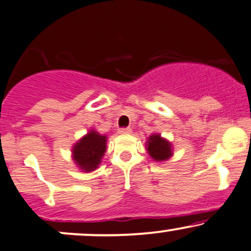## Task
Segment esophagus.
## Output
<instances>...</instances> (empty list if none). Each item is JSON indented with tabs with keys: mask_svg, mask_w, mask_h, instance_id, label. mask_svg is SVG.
<instances>
[{
	"mask_svg": "<svg viewBox=\"0 0 251 251\" xmlns=\"http://www.w3.org/2000/svg\"><path fill=\"white\" fill-rule=\"evenodd\" d=\"M131 132H132V130L130 127H124V128H120V130H119L120 134H128V133H131Z\"/></svg>",
	"mask_w": 251,
	"mask_h": 251,
	"instance_id": "obj_1",
	"label": "esophagus"
}]
</instances>
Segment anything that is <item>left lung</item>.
Masks as SVG:
<instances>
[{
    "mask_svg": "<svg viewBox=\"0 0 251 251\" xmlns=\"http://www.w3.org/2000/svg\"><path fill=\"white\" fill-rule=\"evenodd\" d=\"M148 153L151 158L155 159L156 162L167 161L173 156L172 144L167 139L162 138L158 133L151 134L147 142Z\"/></svg>",
    "mask_w": 251,
    "mask_h": 251,
    "instance_id": "left-lung-1",
    "label": "left lung"
}]
</instances>
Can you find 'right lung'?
<instances>
[{
	"label": "right lung",
	"mask_w": 251,
	"mask_h": 251,
	"mask_svg": "<svg viewBox=\"0 0 251 251\" xmlns=\"http://www.w3.org/2000/svg\"><path fill=\"white\" fill-rule=\"evenodd\" d=\"M106 136L95 130L88 132L73 148V159L77 167L84 173L95 170L106 152Z\"/></svg>",
	"instance_id": "1"
}]
</instances>
